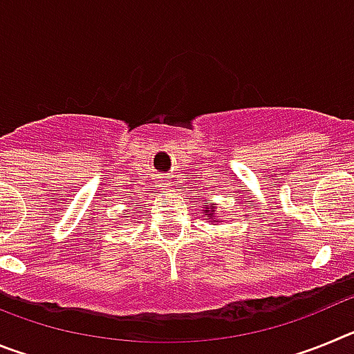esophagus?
<instances>
[{
    "label": "esophagus",
    "mask_w": 354,
    "mask_h": 354,
    "mask_svg": "<svg viewBox=\"0 0 354 354\" xmlns=\"http://www.w3.org/2000/svg\"><path fill=\"white\" fill-rule=\"evenodd\" d=\"M168 186H170V184H168V183H165V187H168Z\"/></svg>",
    "instance_id": "34e87169"
}]
</instances>
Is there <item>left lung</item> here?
Listing matches in <instances>:
<instances>
[{
  "label": "left lung",
  "mask_w": 354,
  "mask_h": 354,
  "mask_svg": "<svg viewBox=\"0 0 354 354\" xmlns=\"http://www.w3.org/2000/svg\"><path fill=\"white\" fill-rule=\"evenodd\" d=\"M211 209H214V204L211 205ZM207 218H212V212H211V214H207Z\"/></svg>",
  "instance_id": "8db88e82"
}]
</instances>
